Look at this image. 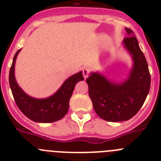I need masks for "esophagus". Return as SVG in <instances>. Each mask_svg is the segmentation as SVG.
Here are the masks:
<instances>
[{"label":"esophagus","instance_id":"obj_1","mask_svg":"<svg viewBox=\"0 0 161 161\" xmlns=\"http://www.w3.org/2000/svg\"><path fill=\"white\" fill-rule=\"evenodd\" d=\"M82 73H83L84 78H85V79H86V78H87L88 76H89V69H88V68H84Z\"/></svg>","mask_w":161,"mask_h":161}]
</instances>
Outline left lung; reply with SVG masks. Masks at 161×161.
I'll list each match as a JSON object with an SVG mask.
<instances>
[{
  "label": "left lung",
  "mask_w": 161,
  "mask_h": 161,
  "mask_svg": "<svg viewBox=\"0 0 161 161\" xmlns=\"http://www.w3.org/2000/svg\"><path fill=\"white\" fill-rule=\"evenodd\" d=\"M123 41L132 59L126 79L115 81L98 72H90L86 82L97 114L108 122L127 121L138 113L150 90L151 76L147 60L133 31L126 28Z\"/></svg>",
  "instance_id": "1"
}]
</instances>
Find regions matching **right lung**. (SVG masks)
<instances>
[{
	"label": "right lung",
	"mask_w": 161,
	"mask_h": 161,
	"mask_svg": "<svg viewBox=\"0 0 161 161\" xmlns=\"http://www.w3.org/2000/svg\"><path fill=\"white\" fill-rule=\"evenodd\" d=\"M21 50H18L14 55L8 76L9 86L17 106L26 117L34 122L49 123L60 120L68 113L69 100L75 85L84 80L82 72L75 73L65 80L63 85L52 96L45 98L33 97L24 92L15 78V63Z\"/></svg>",
	"instance_id": "obj_1"
}]
</instances>
